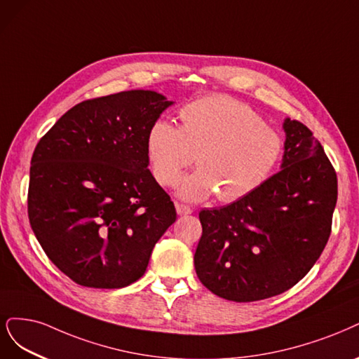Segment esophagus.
<instances>
[{
	"instance_id": "1",
	"label": "esophagus",
	"mask_w": 359,
	"mask_h": 359,
	"mask_svg": "<svg viewBox=\"0 0 359 359\" xmlns=\"http://www.w3.org/2000/svg\"><path fill=\"white\" fill-rule=\"evenodd\" d=\"M175 208H177L178 215H189L193 212V209L190 206L182 205V203H175Z\"/></svg>"
}]
</instances>
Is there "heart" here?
Wrapping results in <instances>:
<instances>
[{
	"instance_id": "obj_1",
	"label": "heart",
	"mask_w": 359,
	"mask_h": 359,
	"mask_svg": "<svg viewBox=\"0 0 359 359\" xmlns=\"http://www.w3.org/2000/svg\"><path fill=\"white\" fill-rule=\"evenodd\" d=\"M180 118L181 128L163 118L153 123L147 156L153 177L166 187H174L196 158L199 169L184 177L178 189L184 201L199 202L217 193L219 202H236L269 178L282 156L279 132L230 96L201 97L185 105Z\"/></svg>"
}]
</instances>
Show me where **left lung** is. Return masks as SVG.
I'll return each instance as SVG.
<instances>
[{
	"label": "left lung",
	"mask_w": 359,
	"mask_h": 359,
	"mask_svg": "<svg viewBox=\"0 0 359 359\" xmlns=\"http://www.w3.org/2000/svg\"><path fill=\"white\" fill-rule=\"evenodd\" d=\"M280 170L242 199L199 212L194 269L221 299L246 303L292 288L331 233L337 175L303 123L285 118Z\"/></svg>",
	"instance_id": "1"
}]
</instances>
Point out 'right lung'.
<instances>
[{
	"label": "right lung",
	"instance_id": "obj_1",
	"mask_svg": "<svg viewBox=\"0 0 359 359\" xmlns=\"http://www.w3.org/2000/svg\"><path fill=\"white\" fill-rule=\"evenodd\" d=\"M174 104L153 90L83 101L36 144L28 215L52 263L89 288H123L147 270L177 219L148 169L147 135Z\"/></svg>",
	"mask_w": 359,
	"mask_h": 359
}]
</instances>
